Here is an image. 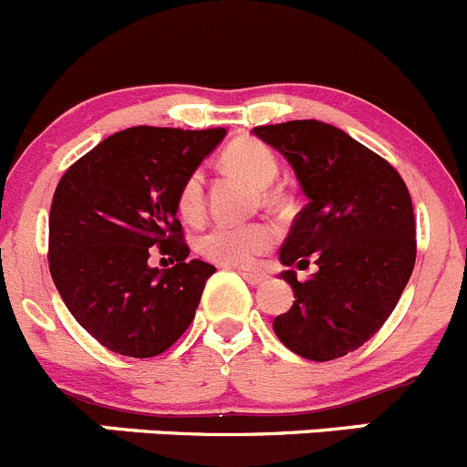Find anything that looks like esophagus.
<instances>
[{
  "label": "esophagus",
  "instance_id": "34e87169",
  "mask_svg": "<svg viewBox=\"0 0 467 467\" xmlns=\"http://www.w3.org/2000/svg\"><path fill=\"white\" fill-rule=\"evenodd\" d=\"M242 275L248 285H253V287L266 283V274H260V271H242Z\"/></svg>",
  "mask_w": 467,
  "mask_h": 467
}]
</instances>
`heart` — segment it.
I'll return each instance as SVG.
<instances>
[{"label": "heart", "instance_id": "b5f03b06", "mask_svg": "<svg viewBox=\"0 0 467 467\" xmlns=\"http://www.w3.org/2000/svg\"><path fill=\"white\" fill-rule=\"evenodd\" d=\"M221 164L260 189L269 187L278 175L275 155L255 139H237L230 143L221 155ZM265 198L271 201V193L265 192ZM178 212L192 223L202 219L205 187L198 171L189 173L180 187ZM275 242H278V230L271 223L257 221L248 225H214L196 239V248L205 260L219 266H251L257 257L271 251Z\"/></svg>", "mask_w": 467, "mask_h": 467}]
</instances>
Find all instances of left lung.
<instances>
[{
    "instance_id": "obj_1",
    "label": "left lung",
    "mask_w": 467,
    "mask_h": 467,
    "mask_svg": "<svg viewBox=\"0 0 467 467\" xmlns=\"http://www.w3.org/2000/svg\"><path fill=\"white\" fill-rule=\"evenodd\" d=\"M253 134L283 152L307 205L280 248L294 306L274 319L280 342L307 360L342 358L379 333L415 266V216L401 175L342 130L319 120L260 125Z\"/></svg>"
}]
</instances>
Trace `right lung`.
Segmentation results:
<instances>
[{"label":"right lung","instance_id":"1","mask_svg":"<svg viewBox=\"0 0 467 467\" xmlns=\"http://www.w3.org/2000/svg\"><path fill=\"white\" fill-rule=\"evenodd\" d=\"M223 137V128H130L98 143L58 180L49 274L81 328L113 354H164L196 317L216 269L187 257L178 192ZM155 252L174 266L152 270L147 260Z\"/></svg>","mask_w":467,"mask_h":467}]
</instances>
